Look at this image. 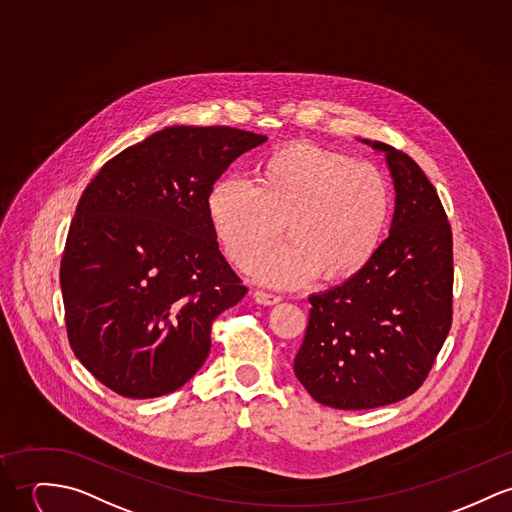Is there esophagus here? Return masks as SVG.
<instances>
[{"label": "esophagus", "instance_id": "obj_1", "mask_svg": "<svg viewBox=\"0 0 512 512\" xmlns=\"http://www.w3.org/2000/svg\"><path fill=\"white\" fill-rule=\"evenodd\" d=\"M253 298H255V302L261 304V306H275V304L280 302V296L263 292V290H255V292H253Z\"/></svg>", "mask_w": 512, "mask_h": 512}]
</instances>
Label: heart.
Returning a JSON list of instances; mask_svg holds the SVG:
<instances>
[{"label": "heart", "mask_w": 512, "mask_h": 512, "mask_svg": "<svg viewBox=\"0 0 512 512\" xmlns=\"http://www.w3.org/2000/svg\"><path fill=\"white\" fill-rule=\"evenodd\" d=\"M392 210V187L380 169L308 142L265 159L257 187L222 179L208 197L212 228L243 271L257 265L286 224L290 243L261 267V278L280 288L315 275L327 282L356 275L382 245Z\"/></svg>", "instance_id": "b5f03b06"}]
</instances>
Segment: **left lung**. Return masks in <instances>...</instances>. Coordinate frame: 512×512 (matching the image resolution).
Returning a JSON list of instances; mask_svg holds the SVG:
<instances>
[{
	"label": "left lung",
	"instance_id": "8db88e82",
	"mask_svg": "<svg viewBox=\"0 0 512 512\" xmlns=\"http://www.w3.org/2000/svg\"><path fill=\"white\" fill-rule=\"evenodd\" d=\"M370 144L368 140H364ZM395 185L390 236L345 284L310 296L294 372L317 403L374 409L415 394L452 327V228L433 183L384 142Z\"/></svg>",
	"mask_w": 512,
	"mask_h": 512
}]
</instances>
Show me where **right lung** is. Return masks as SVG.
I'll list each match as a JSON object with an SVG mask.
<instances>
[{
  "instance_id": "right-lung-1",
  "label": "right lung",
  "mask_w": 512,
  "mask_h": 512,
  "mask_svg": "<svg viewBox=\"0 0 512 512\" xmlns=\"http://www.w3.org/2000/svg\"><path fill=\"white\" fill-rule=\"evenodd\" d=\"M267 136L169 126L109 159L79 198L62 263L66 331L79 362L122 397L187 384L212 323L247 294L218 249L212 185Z\"/></svg>"
}]
</instances>
